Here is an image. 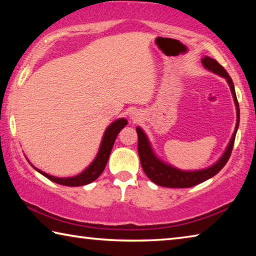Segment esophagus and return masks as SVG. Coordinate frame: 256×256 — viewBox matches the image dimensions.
<instances>
[{
	"label": "esophagus",
	"mask_w": 256,
	"mask_h": 256,
	"mask_svg": "<svg viewBox=\"0 0 256 256\" xmlns=\"http://www.w3.org/2000/svg\"><path fill=\"white\" fill-rule=\"evenodd\" d=\"M131 118H132V120L138 118V112H132V114H131Z\"/></svg>",
	"instance_id": "esophagus-1"
}]
</instances>
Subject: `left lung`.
I'll return each mask as SVG.
<instances>
[{
  "mask_svg": "<svg viewBox=\"0 0 256 256\" xmlns=\"http://www.w3.org/2000/svg\"><path fill=\"white\" fill-rule=\"evenodd\" d=\"M202 64L206 70L216 73L220 76L224 78L227 80L229 86H230L234 102H235L236 110H237V122L235 131L232 133V136L229 141L226 150H224V154L220 157V159L212 166L204 168V170H180L177 168L170 166L162 160H160L157 156L154 154L152 148H151L150 142L146 138V133L142 131V128H136L138 133V157H140L142 170L146 172V175L149 177L150 180H152L154 184L164 186V188H192L194 185H198L204 182L206 180L211 178L214 175L222 170L224 164H227L229 157H230L234 142H235L236 132L240 125V105H238L235 88H234V84L232 78L229 76L227 71L216 62V60L209 58V56H204L202 58Z\"/></svg>",
  "mask_w": 256,
  "mask_h": 256,
  "instance_id": "1",
  "label": "left lung"
}]
</instances>
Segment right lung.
Returning <instances> with one entry per match:
<instances>
[{
    "label": "right lung",
    "mask_w": 256,
    "mask_h": 256,
    "mask_svg": "<svg viewBox=\"0 0 256 256\" xmlns=\"http://www.w3.org/2000/svg\"><path fill=\"white\" fill-rule=\"evenodd\" d=\"M128 124V120L125 118H118L112 122L110 126L106 128L105 133H104L100 148L97 154V157L94 158V162H92L90 166H88L86 170L81 172V174L73 176V177H66V178H60V177H55L50 176L46 172L37 170L36 167H34L37 172H40L42 175H44L47 178L50 180L54 183H58L60 185L66 186H81V185H86L92 183L94 180H97L99 176L102 175L106 167V164L108 162V158H110V151L112 149V146H114V142L116 140V136L120 133V130H122L125 125Z\"/></svg>",
    "instance_id": "obj_1"
}]
</instances>
